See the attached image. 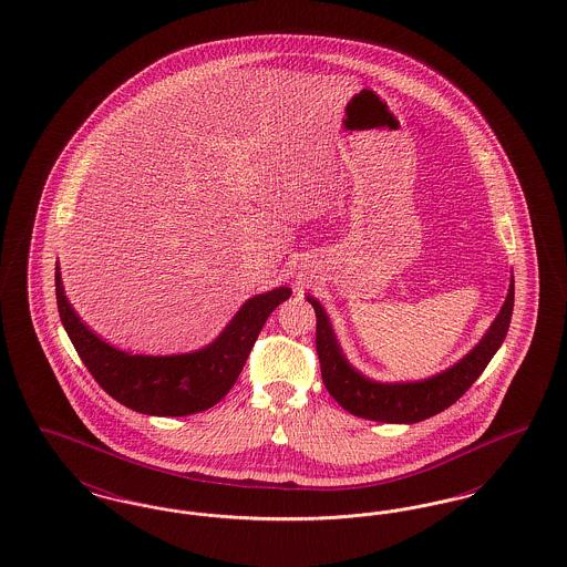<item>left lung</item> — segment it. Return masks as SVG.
<instances>
[{"instance_id":"8db88e82","label":"left lung","mask_w":567,"mask_h":567,"mask_svg":"<svg viewBox=\"0 0 567 567\" xmlns=\"http://www.w3.org/2000/svg\"><path fill=\"white\" fill-rule=\"evenodd\" d=\"M306 299L317 312V352L329 395L354 416L378 423L412 425L455 404L485 372L493 354L499 351L513 319L514 276L511 274L508 296L478 344L451 368L421 380L380 382L352 368L338 344L323 306L312 296H306Z\"/></svg>"}]
</instances>
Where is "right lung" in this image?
Instances as JSON below:
<instances>
[{
    "label": "right lung",
    "mask_w": 567,
    "mask_h": 567,
    "mask_svg": "<svg viewBox=\"0 0 567 567\" xmlns=\"http://www.w3.org/2000/svg\"><path fill=\"white\" fill-rule=\"evenodd\" d=\"M54 287L61 323L86 370L118 404L151 416H187L218 404L240 377L271 310L291 297L289 287H276L246 299L215 340L197 351L132 354L82 323L63 291L59 264Z\"/></svg>",
    "instance_id": "add662e5"
}]
</instances>
